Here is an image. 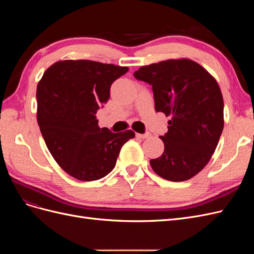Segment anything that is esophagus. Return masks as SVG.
I'll list each match as a JSON object with an SVG mask.
<instances>
[{
  "label": "esophagus",
  "instance_id": "34e87169",
  "mask_svg": "<svg viewBox=\"0 0 254 254\" xmlns=\"http://www.w3.org/2000/svg\"><path fill=\"white\" fill-rule=\"evenodd\" d=\"M151 136L150 132H145V133H136V137H140V139H147V137Z\"/></svg>",
  "mask_w": 254,
  "mask_h": 254
}]
</instances>
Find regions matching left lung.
Instances as JSON below:
<instances>
[{
  "label": "left lung",
  "mask_w": 254,
  "mask_h": 254,
  "mask_svg": "<svg viewBox=\"0 0 254 254\" xmlns=\"http://www.w3.org/2000/svg\"><path fill=\"white\" fill-rule=\"evenodd\" d=\"M133 76L152 87L156 111L172 118L168 131L160 136L164 152L150 160L153 172L170 181L190 179L210 161L224 129L218 83L189 59L142 66Z\"/></svg>",
  "instance_id": "1"
}]
</instances>
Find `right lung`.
Here are the masks:
<instances>
[{
    "instance_id": "1",
    "label": "right lung",
    "mask_w": 254,
    "mask_h": 254,
    "mask_svg": "<svg viewBox=\"0 0 254 254\" xmlns=\"http://www.w3.org/2000/svg\"><path fill=\"white\" fill-rule=\"evenodd\" d=\"M126 66L90 60H64L50 66L37 87V120L53 158L81 181L104 178L115 166L122 146L133 139L126 130L99 128L96 112L108 102L113 81Z\"/></svg>"
}]
</instances>
